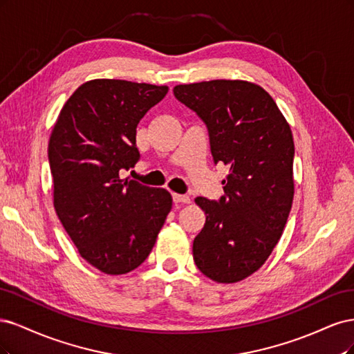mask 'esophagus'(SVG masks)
Returning <instances> with one entry per match:
<instances>
[{"instance_id":"1","label":"esophagus","mask_w":354,"mask_h":354,"mask_svg":"<svg viewBox=\"0 0 354 354\" xmlns=\"http://www.w3.org/2000/svg\"><path fill=\"white\" fill-rule=\"evenodd\" d=\"M174 201L178 204H189L191 203V198L188 196H180V194H174Z\"/></svg>"}]
</instances>
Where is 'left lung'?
I'll list each match as a JSON object with an SVG mask.
<instances>
[{
  "label": "left lung",
  "mask_w": 354,
  "mask_h": 354,
  "mask_svg": "<svg viewBox=\"0 0 354 354\" xmlns=\"http://www.w3.org/2000/svg\"><path fill=\"white\" fill-rule=\"evenodd\" d=\"M175 97L207 124L214 163L230 166L219 201L197 197L206 213L192 257L221 283L245 279L278 244L294 198V141L277 102L257 84L214 79L176 85Z\"/></svg>",
  "instance_id": "obj_1"
}]
</instances>
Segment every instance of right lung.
<instances>
[{"label":"right lung","instance_id":"1","mask_svg":"<svg viewBox=\"0 0 354 354\" xmlns=\"http://www.w3.org/2000/svg\"><path fill=\"white\" fill-rule=\"evenodd\" d=\"M167 89L93 79L64 102L54 123L48 160L55 213L79 254L107 275L142 263L172 209L169 191L120 178L140 158L136 127Z\"/></svg>","mask_w":354,"mask_h":354}]
</instances>
